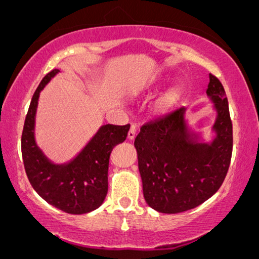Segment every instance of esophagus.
<instances>
[{"mask_svg":"<svg viewBox=\"0 0 259 259\" xmlns=\"http://www.w3.org/2000/svg\"><path fill=\"white\" fill-rule=\"evenodd\" d=\"M136 133H137V127L132 125L128 131V134H127V138H128L130 140H133L134 138H136Z\"/></svg>","mask_w":259,"mask_h":259,"instance_id":"34e87169","label":"esophagus"}]
</instances>
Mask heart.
I'll use <instances>...</instances> for the list:
<instances>
[{
	"label": "heart",
	"mask_w": 259,
	"mask_h": 259,
	"mask_svg": "<svg viewBox=\"0 0 259 259\" xmlns=\"http://www.w3.org/2000/svg\"><path fill=\"white\" fill-rule=\"evenodd\" d=\"M152 82V81H151ZM183 91L180 87H173L166 91L164 94H161L154 102V111L157 113H166L175 107L178 104L180 98H182Z\"/></svg>",
	"instance_id": "heart-1"
}]
</instances>
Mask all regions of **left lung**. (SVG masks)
I'll return each mask as SVG.
<instances>
[{
	"instance_id": "8db88e82",
	"label": "left lung",
	"mask_w": 259,
	"mask_h": 259,
	"mask_svg": "<svg viewBox=\"0 0 259 259\" xmlns=\"http://www.w3.org/2000/svg\"><path fill=\"white\" fill-rule=\"evenodd\" d=\"M206 94L215 112L211 140L191 127L185 107L144 125L134 140L144 198L161 213H179L203 204L228 173L232 122L224 87L212 74Z\"/></svg>"
}]
</instances>
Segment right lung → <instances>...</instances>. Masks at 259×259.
<instances>
[{"label":"right lung","instance_id":"1","mask_svg":"<svg viewBox=\"0 0 259 259\" xmlns=\"http://www.w3.org/2000/svg\"><path fill=\"white\" fill-rule=\"evenodd\" d=\"M59 72H49L31 99L21 139L23 164L31 186L42 199L67 213L83 214L104 203L108 191L109 155L113 147L125 141L130 125H102L70 160H51L35 139V119L41 91Z\"/></svg>","mask_w":259,"mask_h":259}]
</instances>
